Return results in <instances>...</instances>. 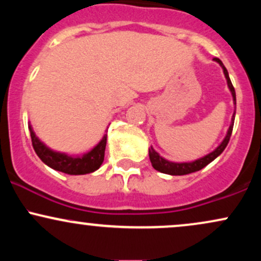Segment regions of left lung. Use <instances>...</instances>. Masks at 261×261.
<instances>
[{
  "label": "left lung",
  "instance_id": "obj_1",
  "mask_svg": "<svg viewBox=\"0 0 261 261\" xmlns=\"http://www.w3.org/2000/svg\"><path fill=\"white\" fill-rule=\"evenodd\" d=\"M214 61H216L217 64H220L221 67H222L224 77H226V80H227V85H228L229 91H230V93H232V98H233V101H234V106H236V91H234V87H233V85H232V82H230V79L228 76V71H227V68L224 67V65L222 64V61H221L220 59L215 58ZM234 118H236V112L233 113V115H232V121H230L229 128L227 130L226 137H224L222 142L217 146V148H215L214 151L210 152L208 154L203 155V157H201V158H199V160H195L193 162H180V163H178V162L168 161V160H166V158L162 157L158 152H155L153 147L151 146V148H148V154H149V160H151L152 167H153L155 170H158V172L164 173V174H169V175H185V174H190V173L197 172V170L202 169L203 167L207 166V164L211 163L212 161L216 160L218 155H220L224 151V148L227 147V145H228V141L230 139V135H232L233 124H234Z\"/></svg>",
  "mask_w": 261,
  "mask_h": 261
}]
</instances>
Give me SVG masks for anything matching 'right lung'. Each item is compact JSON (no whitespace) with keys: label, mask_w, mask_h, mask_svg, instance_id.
<instances>
[{"label":"right lung","mask_w":261,"mask_h":261,"mask_svg":"<svg viewBox=\"0 0 261 261\" xmlns=\"http://www.w3.org/2000/svg\"><path fill=\"white\" fill-rule=\"evenodd\" d=\"M28 127L31 131L33 148H34L35 153L50 168L70 175H81L88 174V173L99 169L103 163L107 146V134L99 141V143L87 153L82 155H68L67 153L56 152L47 147L44 142L39 140L31 124L28 125Z\"/></svg>","instance_id":"right-lung-1"}]
</instances>
